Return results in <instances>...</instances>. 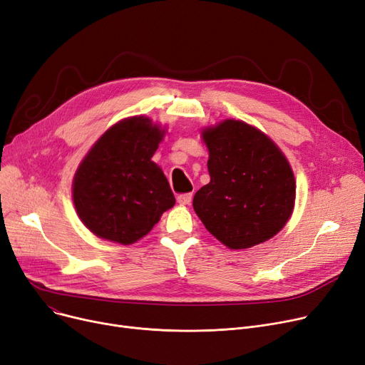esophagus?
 Returning <instances> with one entry per match:
<instances>
[{
	"mask_svg": "<svg viewBox=\"0 0 365 365\" xmlns=\"http://www.w3.org/2000/svg\"><path fill=\"white\" fill-rule=\"evenodd\" d=\"M192 199H193V196L190 195V193H187V195H180V196L177 197V202H178L180 205H190V202H192Z\"/></svg>",
	"mask_w": 365,
	"mask_h": 365,
	"instance_id": "obj_1",
	"label": "esophagus"
}]
</instances>
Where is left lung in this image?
Instances as JSON below:
<instances>
[{"mask_svg": "<svg viewBox=\"0 0 365 365\" xmlns=\"http://www.w3.org/2000/svg\"><path fill=\"white\" fill-rule=\"evenodd\" d=\"M211 181L193 207L206 230L230 250H247L284 229L296 200L292 169L270 138L240 120L202 130Z\"/></svg>", "mask_w": 365, "mask_h": 365, "instance_id": "1", "label": "left lung"}]
</instances>
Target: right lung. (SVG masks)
<instances>
[{
	"label": "right lung",
	"instance_id": "right-lung-1",
	"mask_svg": "<svg viewBox=\"0 0 365 365\" xmlns=\"http://www.w3.org/2000/svg\"><path fill=\"white\" fill-rule=\"evenodd\" d=\"M165 129L144 115L120 120L80 163L73 181L76 211L93 235L130 245L175 205L169 182L151 158Z\"/></svg>",
	"mask_w": 365,
	"mask_h": 365
}]
</instances>
